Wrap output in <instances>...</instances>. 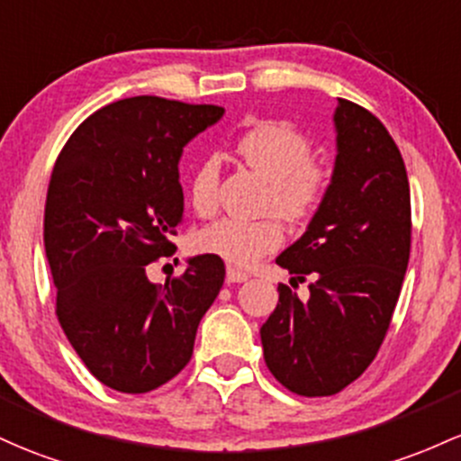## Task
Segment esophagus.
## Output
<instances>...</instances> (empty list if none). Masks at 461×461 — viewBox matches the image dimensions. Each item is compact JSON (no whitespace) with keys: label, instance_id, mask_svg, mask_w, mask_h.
<instances>
[{"label":"esophagus","instance_id":"obj_1","mask_svg":"<svg viewBox=\"0 0 461 461\" xmlns=\"http://www.w3.org/2000/svg\"><path fill=\"white\" fill-rule=\"evenodd\" d=\"M225 280H227V285H234V282H247V280H249V276L239 271V269H231V267H230V269H227Z\"/></svg>","mask_w":461,"mask_h":461}]
</instances>
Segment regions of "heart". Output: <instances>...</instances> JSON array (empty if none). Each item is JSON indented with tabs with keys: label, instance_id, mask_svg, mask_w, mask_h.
I'll use <instances>...</instances> for the list:
<instances>
[{
	"label": "heart",
	"instance_id": "heart-1",
	"mask_svg": "<svg viewBox=\"0 0 461 461\" xmlns=\"http://www.w3.org/2000/svg\"><path fill=\"white\" fill-rule=\"evenodd\" d=\"M236 153L249 168L269 179L267 210H276L291 222L306 221L321 203L328 188V170L312 157V144L302 131L286 122H260L236 141ZM221 164L207 157L190 176V203L199 214L216 207ZM285 231L276 219H219L203 227L196 245L227 265L251 267L280 249Z\"/></svg>",
	"mask_w": 461,
	"mask_h": 461
}]
</instances>
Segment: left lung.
Instances as JSON below:
<instances>
[{"label":"left lung","instance_id":"obj_1","mask_svg":"<svg viewBox=\"0 0 461 461\" xmlns=\"http://www.w3.org/2000/svg\"><path fill=\"white\" fill-rule=\"evenodd\" d=\"M330 184L306 231L276 258L311 277L306 302L280 285L262 323L265 363L300 396H332L376 357L392 321L411 247L404 161L381 120L339 98ZM293 277V280H295Z\"/></svg>","mask_w":461,"mask_h":461}]
</instances>
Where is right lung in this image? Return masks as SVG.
I'll list each match as a JSON object with an SVG mask.
<instances>
[{
	"label": "right lung",
	"instance_id": "right-lung-1",
	"mask_svg": "<svg viewBox=\"0 0 461 461\" xmlns=\"http://www.w3.org/2000/svg\"><path fill=\"white\" fill-rule=\"evenodd\" d=\"M225 113L135 95L91 113L60 150L45 201V258L57 315L103 385L144 393L192 357L201 317L225 280L221 258H188L181 277L157 286L146 267L175 251L184 219V146Z\"/></svg>",
	"mask_w": 461,
	"mask_h": 461
}]
</instances>
